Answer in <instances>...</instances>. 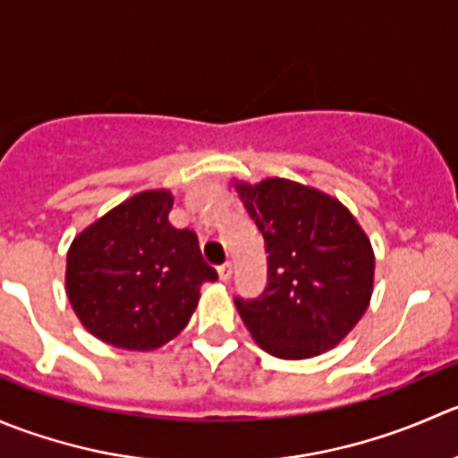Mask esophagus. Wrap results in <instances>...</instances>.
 <instances>
[{
	"label": "esophagus",
	"instance_id": "esophagus-1",
	"mask_svg": "<svg viewBox=\"0 0 458 458\" xmlns=\"http://www.w3.org/2000/svg\"><path fill=\"white\" fill-rule=\"evenodd\" d=\"M231 276H233V267H231V262H225V265L218 267V278L223 280V283H229Z\"/></svg>",
	"mask_w": 458,
	"mask_h": 458
}]
</instances>
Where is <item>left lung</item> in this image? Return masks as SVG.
I'll return each instance as SVG.
<instances>
[{
    "label": "left lung",
    "instance_id": "1",
    "mask_svg": "<svg viewBox=\"0 0 458 458\" xmlns=\"http://www.w3.org/2000/svg\"><path fill=\"white\" fill-rule=\"evenodd\" d=\"M231 184L269 253L262 296L235 298L244 327L276 359L329 352L372 301L377 258L368 233L338 198L320 189L284 178Z\"/></svg>",
    "mask_w": 458,
    "mask_h": 458
}]
</instances>
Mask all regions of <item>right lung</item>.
I'll use <instances>...</instances> for the list:
<instances>
[{"label":"right lung","mask_w":458,"mask_h":458,"mask_svg":"<svg viewBox=\"0 0 458 458\" xmlns=\"http://www.w3.org/2000/svg\"><path fill=\"white\" fill-rule=\"evenodd\" d=\"M174 193L148 189L75 235L66 256V296L80 323L113 347L151 352L178 336L200 287L218 274L198 238L169 225Z\"/></svg>","instance_id":"1"}]
</instances>
